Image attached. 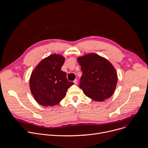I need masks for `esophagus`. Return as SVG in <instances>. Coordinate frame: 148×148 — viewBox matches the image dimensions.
Returning a JSON list of instances; mask_svg holds the SVG:
<instances>
[{"label":"esophagus","instance_id":"obj_1","mask_svg":"<svg viewBox=\"0 0 148 148\" xmlns=\"http://www.w3.org/2000/svg\"><path fill=\"white\" fill-rule=\"evenodd\" d=\"M73 82H74V84H75V85H77V79H76L73 81Z\"/></svg>","mask_w":148,"mask_h":148}]
</instances>
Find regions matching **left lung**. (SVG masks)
I'll return each instance as SVG.
<instances>
[{"label": "left lung", "instance_id": "obj_1", "mask_svg": "<svg viewBox=\"0 0 148 148\" xmlns=\"http://www.w3.org/2000/svg\"><path fill=\"white\" fill-rule=\"evenodd\" d=\"M82 71L79 87L92 100L103 102L115 90L118 75L113 64L106 58L91 53L77 58Z\"/></svg>", "mask_w": 148, "mask_h": 148}]
</instances>
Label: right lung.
<instances>
[{"label": "right lung", "instance_id": "1", "mask_svg": "<svg viewBox=\"0 0 148 148\" xmlns=\"http://www.w3.org/2000/svg\"><path fill=\"white\" fill-rule=\"evenodd\" d=\"M64 60L63 56L52 54L42 59L32 71L29 87L39 105L46 107L58 105L74 84L68 80L66 72L61 71Z\"/></svg>", "mask_w": 148, "mask_h": 148}]
</instances>
